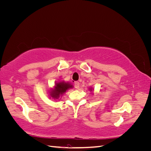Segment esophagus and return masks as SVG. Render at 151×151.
I'll return each mask as SVG.
<instances>
[{
    "mask_svg": "<svg viewBox=\"0 0 151 151\" xmlns=\"http://www.w3.org/2000/svg\"><path fill=\"white\" fill-rule=\"evenodd\" d=\"M74 86H75V88L77 89H79V86H80V83H79L78 81H76L74 83Z\"/></svg>",
    "mask_w": 151,
    "mask_h": 151,
    "instance_id": "1",
    "label": "esophagus"
}]
</instances>
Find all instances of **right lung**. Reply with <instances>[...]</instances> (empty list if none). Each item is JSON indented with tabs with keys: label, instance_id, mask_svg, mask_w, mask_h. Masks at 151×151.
<instances>
[{
	"label": "right lung",
	"instance_id": "obj_1",
	"mask_svg": "<svg viewBox=\"0 0 151 151\" xmlns=\"http://www.w3.org/2000/svg\"><path fill=\"white\" fill-rule=\"evenodd\" d=\"M71 88H72V85L68 83H65L63 82L57 83V85L55 86V89L52 91L51 96L55 99H58V98L60 96V94L64 93L68 89Z\"/></svg>",
	"mask_w": 151,
	"mask_h": 151
}]
</instances>
